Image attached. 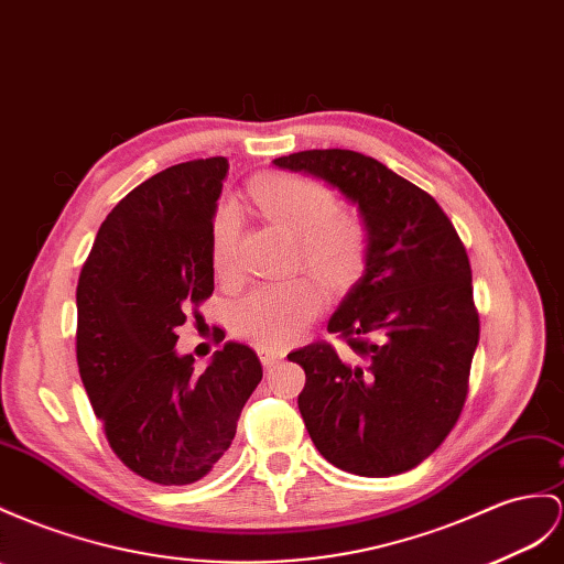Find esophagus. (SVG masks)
<instances>
[{
  "label": "esophagus",
  "instance_id": "esophagus-1",
  "mask_svg": "<svg viewBox=\"0 0 564 564\" xmlns=\"http://www.w3.org/2000/svg\"><path fill=\"white\" fill-rule=\"evenodd\" d=\"M283 359V352H279V350H259V362H262V367H273V365H279Z\"/></svg>",
  "mask_w": 564,
  "mask_h": 564
}]
</instances>
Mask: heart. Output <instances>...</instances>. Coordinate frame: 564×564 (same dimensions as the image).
Wrapping results in <instances>:
<instances>
[{
    "label": "heart",
    "instance_id": "b5f03b06",
    "mask_svg": "<svg viewBox=\"0 0 564 564\" xmlns=\"http://www.w3.org/2000/svg\"><path fill=\"white\" fill-rule=\"evenodd\" d=\"M252 199L269 221L300 242L302 264L330 285L350 283L365 267L367 228L340 216L330 187L302 176H264L254 181ZM240 212L224 202L212 221V262L219 276L236 271ZM326 302L324 288L312 279L262 285L234 310L236 336L262 350H279L310 326Z\"/></svg>",
    "mask_w": 564,
    "mask_h": 564
}]
</instances>
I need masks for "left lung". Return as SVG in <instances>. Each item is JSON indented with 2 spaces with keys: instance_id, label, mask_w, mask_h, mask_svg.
<instances>
[{
  "instance_id": "1",
  "label": "left lung",
  "mask_w": 564,
  "mask_h": 564,
  "mask_svg": "<svg viewBox=\"0 0 564 564\" xmlns=\"http://www.w3.org/2000/svg\"><path fill=\"white\" fill-rule=\"evenodd\" d=\"M357 205L367 228L365 273L328 319L357 357L326 340L288 355L305 369L297 408L330 465L393 476L424 462L459 420L479 314L465 245L422 187L352 150L273 159Z\"/></svg>"
}]
</instances>
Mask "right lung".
<instances>
[{
    "label": "right lung",
    "instance_id": "obj_1",
    "mask_svg": "<svg viewBox=\"0 0 564 564\" xmlns=\"http://www.w3.org/2000/svg\"><path fill=\"white\" fill-rule=\"evenodd\" d=\"M226 156L159 171L97 230L78 279L76 357L111 451L142 479L195 484L219 467L262 381L252 348L228 340L205 371L176 328L214 293L212 221ZM224 340V336H221Z\"/></svg>",
    "mask_w": 564,
    "mask_h": 564
}]
</instances>
